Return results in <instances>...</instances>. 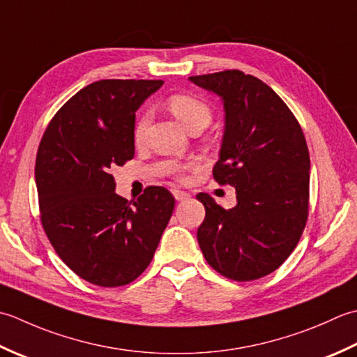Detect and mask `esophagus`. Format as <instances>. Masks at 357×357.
<instances>
[{
  "label": "esophagus",
  "mask_w": 357,
  "mask_h": 357,
  "mask_svg": "<svg viewBox=\"0 0 357 357\" xmlns=\"http://www.w3.org/2000/svg\"><path fill=\"white\" fill-rule=\"evenodd\" d=\"M172 195H174V199L178 200V202H181V200H186V199L191 197V195H189L188 192H185V191H180V189H174V191H172Z\"/></svg>",
  "instance_id": "obj_1"
}]
</instances>
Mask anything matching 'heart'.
<instances>
[{"instance_id": "heart-1", "label": "heart", "mask_w": 357, "mask_h": 357, "mask_svg": "<svg viewBox=\"0 0 357 357\" xmlns=\"http://www.w3.org/2000/svg\"><path fill=\"white\" fill-rule=\"evenodd\" d=\"M166 105H168V109L172 112L174 117H176L189 132L195 129H205L209 125L211 117H213L211 107L205 101L195 98L192 96H185V93H177V96L169 97ZM149 121L151 119L148 114H142L140 117H138L134 128L135 143H140L144 138Z\"/></svg>"}]
</instances>
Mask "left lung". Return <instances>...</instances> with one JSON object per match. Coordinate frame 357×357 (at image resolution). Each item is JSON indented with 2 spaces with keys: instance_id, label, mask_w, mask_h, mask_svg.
I'll list each match as a JSON object with an SVG mask.
<instances>
[{
  "instance_id": "left-lung-1",
  "label": "left lung",
  "mask_w": 357,
  "mask_h": 357,
  "mask_svg": "<svg viewBox=\"0 0 357 357\" xmlns=\"http://www.w3.org/2000/svg\"><path fill=\"white\" fill-rule=\"evenodd\" d=\"M222 98L225 129L219 183L236 188L237 205L223 209L200 192L206 209L200 250L217 273L237 282L278 270L296 248L308 217L310 154L293 112L270 86L242 70L189 77Z\"/></svg>"
}]
</instances>
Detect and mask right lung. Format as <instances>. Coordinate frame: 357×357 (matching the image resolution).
I'll return each instance as SVG.
<instances>
[{
	"mask_svg": "<svg viewBox=\"0 0 357 357\" xmlns=\"http://www.w3.org/2000/svg\"><path fill=\"white\" fill-rule=\"evenodd\" d=\"M162 79H100L49 123L35 163L43 228L60 259L98 287H121L151 264L172 215V194H115L111 169L134 157L135 112Z\"/></svg>",
	"mask_w": 357,
	"mask_h": 357,
	"instance_id": "obj_1",
	"label": "right lung"
}]
</instances>
